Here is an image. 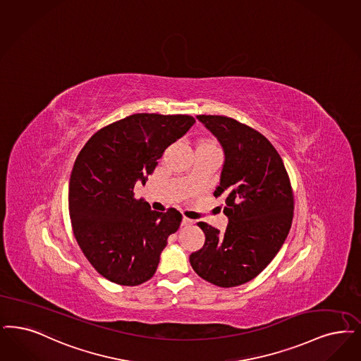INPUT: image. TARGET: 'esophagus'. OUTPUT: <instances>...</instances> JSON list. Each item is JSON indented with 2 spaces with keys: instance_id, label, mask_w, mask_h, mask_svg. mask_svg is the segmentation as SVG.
Segmentation results:
<instances>
[{
  "instance_id": "1",
  "label": "esophagus",
  "mask_w": 361,
  "mask_h": 361,
  "mask_svg": "<svg viewBox=\"0 0 361 361\" xmlns=\"http://www.w3.org/2000/svg\"><path fill=\"white\" fill-rule=\"evenodd\" d=\"M181 224H183V226H185V227H187V226H192V224H193V220H192V219H189V217H183V221H181Z\"/></svg>"
}]
</instances>
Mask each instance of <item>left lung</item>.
Segmentation results:
<instances>
[{"label": "left lung", "mask_w": 361, "mask_h": 361, "mask_svg": "<svg viewBox=\"0 0 361 361\" xmlns=\"http://www.w3.org/2000/svg\"><path fill=\"white\" fill-rule=\"evenodd\" d=\"M224 150L220 184L226 231L199 221L202 248L189 262L196 274L220 288L243 285L274 259L288 238L294 197L283 161L259 131L223 116H197Z\"/></svg>", "instance_id": "left-lung-1"}]
</instances>
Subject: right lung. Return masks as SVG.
<instances>
[{
  "label": "right lung",
  "instance_id": "add662e5",
  "mask_svg": "<svg viewBox=\"0 0 361 361\" xmlns=\"http://www.w3.org/2000/svg\"><path fill=\"white\" fill-rule=\"evenodd\" d=\"M190 116L133 114L98 130L75 159L68 209L73 235L92 267L106 279L137 286L157 270L181 214L152 211L134 199L169 145L195 123Z\"/></svg>",
  "mask_w": 361,
  "mask_h": 361
}]
</instances>
